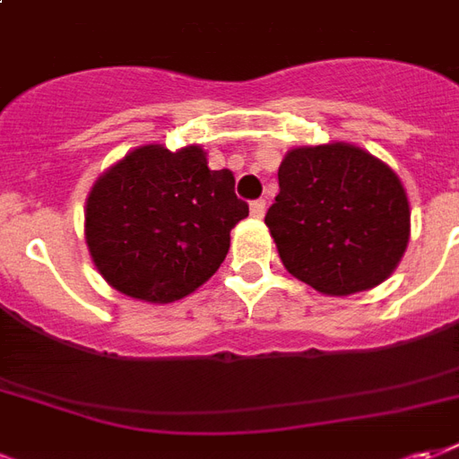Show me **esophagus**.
I'll return each mask as SVG.
<instances>
[{"label":"esophagus","instance_id":"obj_1","mask_svg":"<svg viewBox=\"0 0 459 459\" xmlns=\"http://www.w3.org/2000/svg\"><path fill=\"white\" fill-rule=\"evenodd\" d=\"M249 212H252V217H256V220H262L264 212H266V200H252Z\"/></svg>","mask_w":459,"mask_h":459}]
</instances>
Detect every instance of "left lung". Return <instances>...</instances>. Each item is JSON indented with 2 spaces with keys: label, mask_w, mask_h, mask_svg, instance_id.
Instances as JSON below:
<instances>
[{
  "label": "left lung",
  "mask_w": 459,
  "mask_h": 459,
  "mask_svg": "<svg viewBox=\"0 0 459 459\" xmlns=\"http://www.w3.org/2000/svg\"><path fill=\"white\" fill-rule=\"evenodd\" d=\"M264 222L289 273L325 296H350L379 286L399 266L411 210L384 160L335 142L286 153Z\"/></svg>",
  "instance_id": "obj_1"
}]
</instances>
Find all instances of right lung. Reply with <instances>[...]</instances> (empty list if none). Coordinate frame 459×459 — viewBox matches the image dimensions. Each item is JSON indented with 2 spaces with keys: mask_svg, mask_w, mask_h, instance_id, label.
Listing matches in <instances>:
<instances>
[{
  "mask_svg": "<svg viewBox=\"0 0 459 459\" xmlns=\"http://www.w3.org/2000/svg\"><path fill=\"white\" fill-rule=\"evenodd\" d=\"M249 215L232 170H210L200 146H139L107 169L85 205V242L102 279L129 299L173 303L225 262Z\"/></svg>",
  "mask_w": 459,
  "mask_h": 459,
  "instance_id": "add662e5",
  "label": "right lung"
}]
</instances>
